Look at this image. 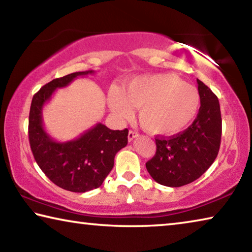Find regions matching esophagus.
Instances as JSON below:
<instances>
[{
	"label": "esophagus",
	"mask_w": 252,
	"mask_h": 252,
	"mask_svg": "<svg viewBox=\"0 0 252 252\" xmlns=\"http://www.w3.org/2000/svg\"><path fill=\"white\" fill-rule=\"evenodd\" d=\"M136 136H138V133H135L134 131L130 130V131H129V134H127V140H129V141L131 142L132 140H133L134 138H136Z\"/></svg>",
	"instance_id": "1"
}]
</instances>
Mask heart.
<instances>
[{"instance_id":"heart-1","label":"heart","mask_w":252,"mask_h":252,"mask_svg":"<svg viewBox=\"0 0 252 252\" xmlns=\"http://www.w3.org/2000/svg\"><path fill=\"white\" fill-rule=\"evenodd\" d=\"M108 105L114 117L125 120L139 108L143 129L155 135L180 133L197 116L200 94L197 88L174 74L140 75L127 81L123 90L112 85Z\"/></svg>"}]
</instances>
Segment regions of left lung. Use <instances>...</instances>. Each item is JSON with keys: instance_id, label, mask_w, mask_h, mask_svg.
I'll list each match as a JSON object with an SVG mask.
<instances>
[{"instance_id": "obj_1", "label": "left lung", "mask_w": 252, "mask_h": 252, "mask_svg": "<svg viewBox=\"0 0 252 252\" xmlns=\"http://www.w3.org/2000/svg\"><path fill=\"white\" fill-rule=\"evenodd\" d=\"M200 105L188 129L169 138H157V152L146 163L153 180L178 188L193 182L210 168L218 156L222 120L217 95L197 79Z\"/></svg>"}]
</instances>
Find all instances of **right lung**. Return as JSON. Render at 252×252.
<instances>
[{
	"label": "right lung",
	"mask_w": 252,
	"mask_h": 252,
	"mask_svg": "<svg viewBox=\"0 0 252 252\" xmlns=\"http://www.w3.org/2000/svg\"><path fill=\"white\" fill-rule=\"evenodd\" d=\"M94 71L74 72L54 79L34 94L29 116V141L37 165L54 185L72 192L99 188L114 164V157L127 144L129 130H110L97 123L79 138L57 142L46 133L42 109L54 91L67 87L78 76Z\"/></svg>",
	"instance_id": "1"
}]
</instances>
